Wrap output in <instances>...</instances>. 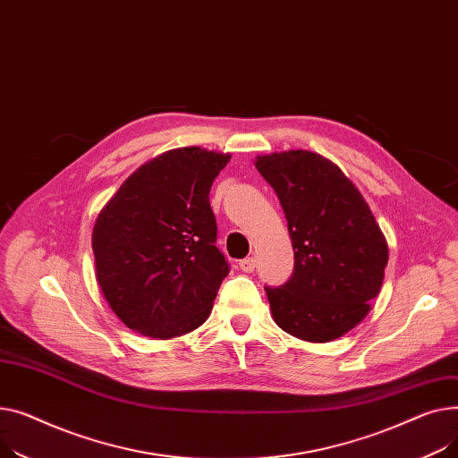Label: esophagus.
Here are the masks:
<instances>
[{"mask_svg":"<svg viewBox=\"0 0 458 458\" xmlns=\"http://www.w3.org/2000/svg\"><path fill=\"white\" fill-rule=\"evenodd\" d=\"M238 266H240V270H242V272L251 274V272L255 270L257 260H255L253 257H248V259H244V260H240V262H238Z\"/></svg>","mask_w":458,"mask_h":458,"instance_id":"esophagus-1","label":"esophagus"}]
</instances>
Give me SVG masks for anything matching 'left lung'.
<instances>
[{"label": "left lung", "instance_id": "1", "mask_svg": "<svg viewBox=\"0 0 458 458\" xmlns=\"http://www.w3.org/2000/svg\"><path fill=\"white\" fill-rule=\"evenodd\" d=\"M272 184L293 250V276L266 288L276 324L314 344L357 327L381 292L388 242L359 188L329 158L307 149L257 155Z\"/></svg>", "mask_w": 458, "mask_h": 458}]
</instances>
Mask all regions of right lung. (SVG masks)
<instances>
[{
	"label": "right lung",
	"mask_w": 458,
	"mask_h": 458,
	"mask_svg": "<svg viewBox=\"0 0 458 458\" xmlns=\"http://www.w3.org/2000/svg\"><path fill=\"white\" fill-rule=\"evenodd\" d=\"M231 153L175 148L132 172L92 229L103 298L142 336L170 340L203 326L229 274L214 246L212 181Z\"/></svg>",
	"instance_id": "add662e5"
}]
</instances>
